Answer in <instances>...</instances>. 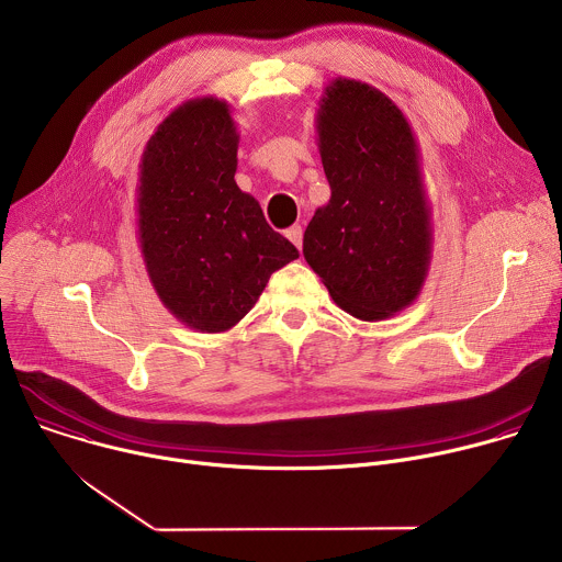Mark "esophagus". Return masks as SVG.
Here are the masks:
<instances>
[{
	"label": "esophagus",
	"instance_id": "obj_1",
	"mask_svg": "<svg viewBox=\"0 0 562 562\" xmlns=\"http://www.w3.org/2000/svg\"><path fill=\"white\" fill-rule=\"evenodd\" d=\"M302 235H304V231H302L300 224H293L291 228H286V237L291 239V243H293L297 249H302Z\"/></svg>",
	"mask_w": 562,
	"mask_h": 562
}]
</instances>
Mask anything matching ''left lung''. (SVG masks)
Returning <instances> with one entry per match:
<instances>
[{
	"label": "left lung",
	"mask_w": 562,
	"mask_h": 562,
	"mask_svg": "<svg viewBox=\"0 0 562 562\" xmlns=\"http://www.w3.org/2000/svg\"><path fill=\"white\" fill-rule=\"evenodd\" d=\"M315 131L331 200L304 231V260L342 311L386 319L414 304L431 265L418 142L382 91L347 77L319 98Z\"/></svg>",
	"instance_id": "8db88e82"
}]
</instances>
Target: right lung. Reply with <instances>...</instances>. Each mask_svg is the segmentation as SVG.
Returning <instances> with one entry per match:
<instances>
[{
  "instance_id": "right-lung-1",
  "label": "right lung",
  "mask_w": 562,
  "mask_h": 562,
  "mask_svg": "<svg viewBox=\"0 0 562 562\" xmlns=\"http://www.w3.org/2000/svg\"><path fill=\"white\" fill-rule=\"evenodd\" d=\"M237 144L231 106L195 98L155 128L139 162L137 239L148 280L202 334L233 329L271 273L300 256L235 184Z\"/></svg>"
}]
</instances>
